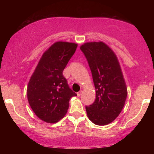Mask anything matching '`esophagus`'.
Masks as SVG:
<instances>
[{
	"instance_id": "1",
	"label": "esophagus",
	"mask_w": 154,
	"mask_h": 154,
	"mask_svg": "<svg viewBox=\"0 0 154 154\" xmlns=\"http://www.w3.org/2000/svg\"><path fill=\"white\" fill-rule=\"evenodd\" d=\"M77 94L78 96H80L82 94V90H80L79 92H78L77 93Z\"/></svg>"
}]
</instances>
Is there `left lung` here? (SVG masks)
Returning a JSON list of instances; mask_svg holds the SVG:
<instances>
[{
  "instance_id": "left-lung-1",
  "label": "left lung",
  "mask_w": 154,
  "mask_h": 154,
  "mask_svg": "<svg viewBox=\"0 0 154 154\" xmlns=\"http://www.w3.org/2000/svg\"><path fill=\"white\" fill-rule=\"evenodd\" d=\"M80 49L88 60L96 89L95 101L85 106L88 117L96 125H107L121 113L127 97L120 65L113 50L102 41L84 43Z\"/></svg>"
}]
</instances>
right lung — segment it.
Listing matches in <instances>:
<instances>
[{
    "label": "right lung",
    "mask_w": 154,
    "mask_h": 154,
    "mask_svg": "<svg viewBox=\"0 0 154 154\" xmlns=\"http://www.w3.org/2000/svg\"><path fill=\"white\" fill-rule=\"evenodd\" d=\"M77 44L58 41L44 52L31 76L27 97L31 109L38 118L56 123L64 118L71 97L77 96L68 85L64 69L73 56Z\"/></svg>",
    "instance_id": "1"
}]
</instances>
